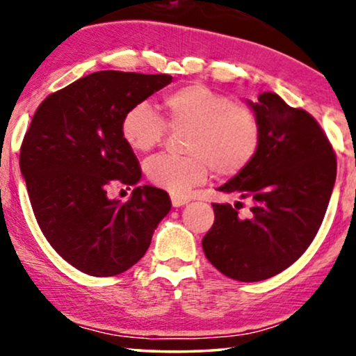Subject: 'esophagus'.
Returning a JSON list of instances; mask_svg holds the SVG:
<instances>
[{
    "instance_id": "obj_1",
    "label": "esophagus",
    "mask_w": 356,
    "mask_h": 356,
    "mask_svg": "<svg viewBox=\"0 0 356 356\" xmlns=\"http://www.w3.org/2000/svg\"><path fill=\"white\" fill-rule=\"evenodd\" d=\"M191 199L188 196H181V194H172V204L173 207H181L184 204H188Z\"/></svg>"
}]
</instances>
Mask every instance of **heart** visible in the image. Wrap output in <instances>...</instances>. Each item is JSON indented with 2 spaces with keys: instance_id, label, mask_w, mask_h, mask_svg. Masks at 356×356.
<instances>
[{
  "instance_id": "1",
  "label": "heart",
  "mask_w": 356,
  "mask_h": 356,
  "mask_svg": "<svg viewBox=\"0 0 356 356\" xmlns=\"http://www.w3.org/2000/svg\"><path fill=\"white\" fill-rule=\"evenodd\" d=\"M163 118L147 104H136L121 120V136L136 152H149L167 129H188L183 157L159 154L144 163L147 178L170 193L183 194L207 179L209 172L233 178L250 167L261 145V123L248 105L202 84L168 92Z\"/></svg>"
}]
</instances>
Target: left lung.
Returning a JSON list of instances; mask_svg holds the SVG:
<instances>
[{
    "mask_svg": "<svg viewBox=\"0 0 356 356\" xmlns=\"http://www.w3.org/2000/svg\"><path fill=\"white\" fill-rule=\"evenodd\" d=\"M261 123V145L250 167L218 191L251 202L212 204L216 220L202 238L204 254L223 275L259 282L290 267L313 243L327 211L337 160L327 136L303 108L274 92L250 102Z\"/></svg>",
    "mask_w": 356,
    "mask_h": 356,
    "instance_id": "8db88e82",
    "label": "left lung"
}]
</instances>
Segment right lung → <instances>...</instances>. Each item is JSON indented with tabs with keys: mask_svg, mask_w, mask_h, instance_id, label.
Instances as JSON below:
<instances>
[{
	"mask_svg": "<svg viewBox=\"0 0 356 356\" xmlns=\"http://www.w3.org/2000/svg\"><path fill=\"white\" fill-rule=\"evenodd\" d=\"M172 82L168 74L97 71L38 105L21 145L22 177L37 223L77 270L111 277L145 254L172 209L163 189L138 186L126 202L108 188L134 186L143 173L121 136L126 111Z\"/></svg>",
	"mask_w": 356,
	"mask_h": 356,
	"instance_id": "add662e5",
	"label": "right lung"
}]
</instances>
